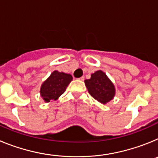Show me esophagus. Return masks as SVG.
<instances>
[{
  "mask_svg": "<svg viewBox=\"0 0 158 158\" xmlns=\"http://www.w3.org/2000/svg\"><path fill=\"white\" fill-rule=\"evenodd\" d=\"M79 80L84 81V80H85V77H80V78H79Z\"/></svg>",
  "mask_w": 158,
  "mask_h": 158,
  "instance_id": "34e87169",
  "label": "esophagus"
}]
</instances>
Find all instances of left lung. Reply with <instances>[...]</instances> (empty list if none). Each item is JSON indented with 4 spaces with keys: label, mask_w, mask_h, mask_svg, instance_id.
I'll return each instance as SVG.
<instances>
[{
    "label": "left lung",
    "mask_w": 158,
    "mask_h": 158,
    "mask_svg": "<svg viewBox=\"0 0 158 158\" xmlns=\"http://www.w3.org/2000/svg\"><path fill=\"white\" fill-rule=\"evenodd\" d=\"M85 84L89 94L101 104H106L114 99L115 85L102 70H97L92 73L90 79L85 81Z\"/></svg>",
    "instance_id": "8db88e82"
}]
</instances>
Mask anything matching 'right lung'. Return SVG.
Returning a JSON list of instances; mask_svg holds the SVG:
<instances>
[{
	"label": "right lung",
	"mask_w": 158,
	"mask_h": 158,
	"mask_svg": "<svg viewBox=\"0 0 158 158\" xmlns=\"http://www.w3.org/2000/svg\"><path fill=\"white\" fill-rule=\"evenodd\" d=\"M72 81L73 77L69 73L54 70L42 84L40 96L46 103L57 100L65 93L67 86Z\"/></svg>",
	"instance_id": "add662e5"
}]
</instances>
